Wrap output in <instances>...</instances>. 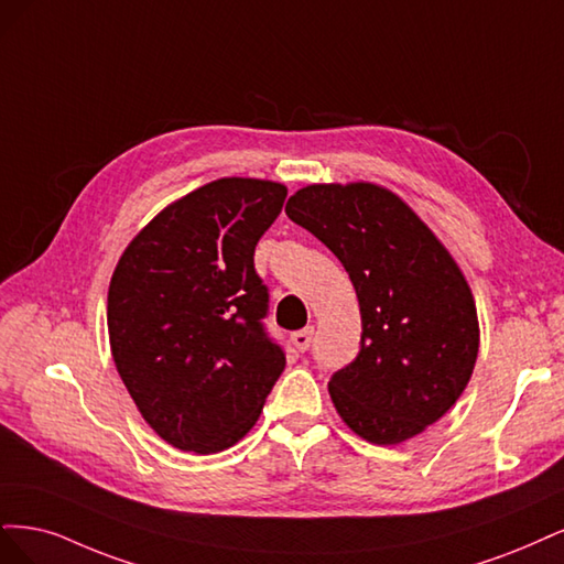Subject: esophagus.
Wrapping results in <instances>:
<instances>
[{"label":"esophagus","mask_w":564,"mask_h":564,"mask_svg":"<svg viewBox=\"0 0 564 564\" xmlns=\"http://www.w3.org/2000/svg\"><path fill=\"white\" fill-rule=\"evenodd\" d=\"M293 344H295V349L297 351H306L308 347H312V339H314V328H304V330H297V333H293Z\"/></svg>","instance_id":"esophagus-1"}]
</instances>
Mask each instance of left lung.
<instances>
[{
	"label": "left lung",
	"mask_w": 564,
	"mask_h": 564,
	"mask_svg": "<svg viewBox=\"0 0 564 564\" xmlns=\"http://www.w3.org/2000/svg\"><path fill=\"white\" fill-rule=\"evenodd\" d=\"M285 213L347 269L360 306V351L330 377L354 433L398 445L457 403L478 358V314L447 248L393 192L372 183L308 185Z\"/></svg>",
	"instance_id": "left-lung-1"
}]
</instances>
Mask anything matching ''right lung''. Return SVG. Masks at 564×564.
I'll use <instances>...</instances> for the list:
<instances>
[{"label":"right lung","mask_w":564,"mask_h":564,"mask_svg":"<svg viewBox=\"0 0 564 564\" xmlns=\"http://www.w3.org/2000/svg\"><path fill=\"white\" fill-rule=\"evenodd\" d=\"M285 196L271 180H215L163 208L119 258L107 293L115 366L144 422L177 449L239 443L285 368L252 260Z\"/></svg>","instance_id":"add662e5"}]
</instances>
